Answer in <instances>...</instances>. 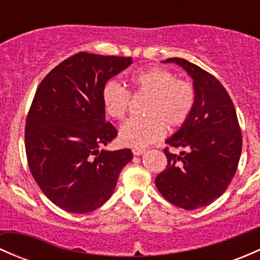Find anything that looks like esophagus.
<instances>
[{
  "label": "esophagus",
  "mask_w": 260,
  "mask_h": 260,
  "mask_svg": "<svg viewBox=\"0 0 260 260\" xmlns=\"http://www.w3.org/2000/svg\"><path fill=\"white\" fill-rule=\"evenodd\" d=\"M132 152H133V154L138 156V154H142L143 152H145V148H143V147H133Z\"/></svg>",
  "instance_id": "obj_1"
}]
</instances>
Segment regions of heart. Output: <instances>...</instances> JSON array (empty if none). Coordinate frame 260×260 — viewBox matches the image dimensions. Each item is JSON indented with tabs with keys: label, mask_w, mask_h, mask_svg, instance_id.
Segmentation results:
<instances>
[{
	"label": "heart",
	"mask_w": 260,
	"mask_h": 260,
	"mask_svg": "<svg viewBox=\"0 0 260 260\" xmlns=\"http://www.w3.org/2000/svg\"><path fill=\"white\" fill-rule=\"evenodd\" d=\"M129 91L118 81L108 80L102 88V102L107 114L115 120H123L129 111L131 94L133 98L146 96L143 118H133L119 131L124 145L145 147L161 140L166 125L175 129L185 124L196 104L195 86L187 80L177 79L169 69L151 67L131 77Z\"/></svg>",
	"instance_id": "obj_1"
}]
</instances>
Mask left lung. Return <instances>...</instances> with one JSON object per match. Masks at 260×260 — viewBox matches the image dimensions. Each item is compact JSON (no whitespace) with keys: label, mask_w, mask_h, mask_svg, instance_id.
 Returning a JSON list of instances; mask_svg holds the SVG:
<instances>
[{"label":"left lung","mask_w":260,"mask_h":260,"mask_svg":"<svg viewBox=\"0 0 260 260\" xmlns=\"http://www.w3.org/2000/svg\"><path fill=\"white\" fill-rule=\"evenodd\" d=\"M176 62L193 79L196 104L187 122L166 141L167 166L154 183L169 203L185 210L210 205L232 182L243 136L234 103L221 83L198 65L181 57ZM181 148L180 155L169 148Z\"/></svg>","instance_id":"8db88e82"}]
</instances>
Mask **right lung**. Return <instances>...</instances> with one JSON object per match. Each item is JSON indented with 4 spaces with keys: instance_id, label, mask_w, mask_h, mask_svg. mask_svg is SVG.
<instances>
[{
    "instance_id": "1",
    "label": "right lung",
    "mask_w": 260,
    "mask_h": 260,
    "mask_svg": "<svg viewBox=\"0 0 260 260\" xmlns=\"http://www.w3.org/2000/svg\"><path fill=\"white\" fill-rule=\"evenodd\" d=\"M131 64L132 57L78 52L38 86L26 117V157L39 187L62 210L101 208L132 159L129 148L99 151L118 135L106 120L102 88Z\"/></svg>"
}]
</instances>
